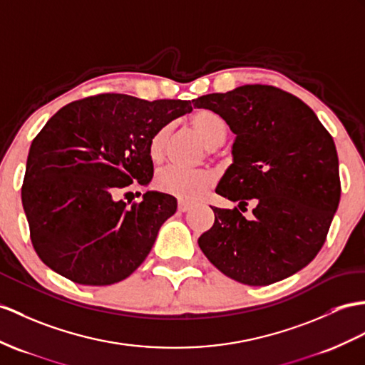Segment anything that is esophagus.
I'll list each match as a JSON object with an SVG mask.
<instances>
[{"instance_id": "34e87169", "label": "esophagus", "mask_w": 365, "mask_h": 365, "mask_svg": "<svg viewBox=\"0 0 365 365\" xmlns=\"http://www.w3.org/2000/svg\"><path fill=\"white\" fill-rule=\"evenodd\" d=\"M192 207V204L187 201H180L178 202V210L180 212H187Z\"/></svg>"}]
</instances>
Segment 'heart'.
Instances as JSON below:
<instances>
[{"mask_svg": "<svg viewBox=\"0 0 365 365\" xmlns=\"http://www.w3.org/2000/svg\"><path fill=\"white\" fill-rule=\"evenodd\" d=\"M190 125L202 138L209 148H217L226 140L227 125L220 114L212 110L200 108L190 115ZM170 136V125L159 127L148 140L147 153L150 161L159 164L165 156V145ZM213 182L212 173L206 170L185 172L180 168H164L156 175V187L182 200H197Z\"/></svg>", "mask_w": 365, "mask_h": 365, "instance_id": "obj_1", "label": "heart"}]
</instances>
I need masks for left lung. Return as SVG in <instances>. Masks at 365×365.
<instances>
[{
    "label": "left lung",
    "mask_w": 365,
    "mask_h": 365,
    "mask_svg": "<svg viewBox=\"0 0 365 365\" xmlns=\"http://www.w3.org/2000/svg\"><path fill=\"white\" fill-rule=\"evenodd\" d=\"M215 111L237 138L234 163L215 192L237 207H212L213 226L198 238L210 263L251 287L296 274L322 250L341 200L339 159L330 133L307 103L271 85H243L193 101Z\"/></svg>",
    "instance_id": "obj_1"
}]
</instances>
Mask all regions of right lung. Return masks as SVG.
I'll list each match as a JSON object with an SVG mask.
<instances>
[{"instance_id": "add662e5", "label": "right lung", "mask_w": 365, "mask_h": 365, "mask_svg": "<svg viewBox=\"0 0 365 365\" xmlns=\"http://www.w3.org/2000/svg\"><path fill=\"white\" fill-rule=\"evenodd\" d=\"M190 111V101L105 93L52 115L32 140L21 185L31 242L44 264L91 287L113 285L139 268L176 200L159 192L139 202L118 197L133 182L152 181L150 138Z\"/></svg>"}]
</instances>
